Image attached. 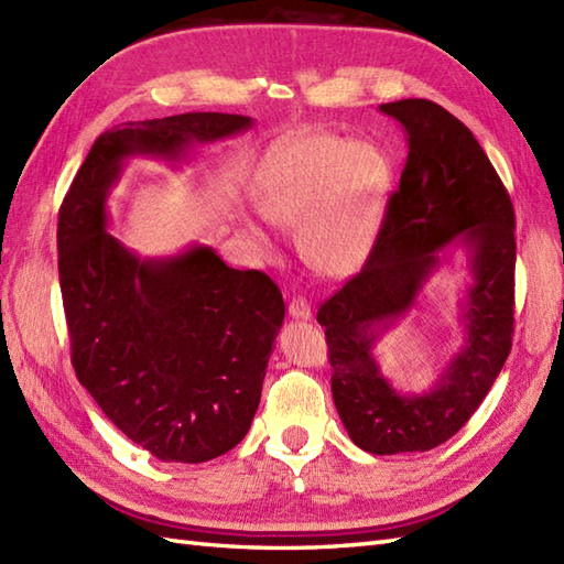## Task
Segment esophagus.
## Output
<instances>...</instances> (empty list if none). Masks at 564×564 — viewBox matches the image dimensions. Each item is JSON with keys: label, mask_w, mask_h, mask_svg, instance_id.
I'll return each mask as SVG.
<instances>
[{"label": "esophagus", "mask_w": 564, "mask_h": 564, "mask_svg": "<svg viewBox=\"0 0 564 564\" xmlns=\"http://www.w3.org/2000/svg\"><path fill=\"white\" fill-rule=\"evenodd\" d=\"M290 315L296 321H308L311 318V301L306 296H292Z\"/></svg>", "instance_id": "obj_1"}]
</instances>
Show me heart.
Instances as JSON below:
<instances>
[{"label": "heart", "mask_w": 564, "mask_h": 564, "mask_svg": "<svg viewBox=\"0 0 564 564\" xmlns=\"http://www.w3.org/2000/svg\"><path fill=\"white\" fill-rule=\"evenodd\" d=\"M392 170L368 143L329 133L292 135L260 160L251 194L274 225L299 227L301 253L325 274H351L370 256L386 215ZM243 231L270 249L268 231L243 219Z\"/></svg>", "instance_id": "b5f03b06"}]
</instances>
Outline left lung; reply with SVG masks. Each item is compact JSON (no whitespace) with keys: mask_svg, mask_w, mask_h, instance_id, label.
<instances>
[{"mask_svg":"<svg viewBox=\"0 0 564 564\" xmlns=\"http://www.w3.org/2000/svg\"><path fill=\"white\" fill-rule=\"evenodd\" d=\"M406 131L400 188L388 200L373 251L318 308L333 366V400L354 445L370 455L425 452L449 441L486 400L514 333V208L474 133L431 100L380 105ZM459 234L473 251L475 284L465 302V347L438 386L400 395L369 349L413 305Z\"/></svg>","mask_w":564,"mask_h":564,"instance_id":"8db88e82","label":"left lung"}]
</instances>
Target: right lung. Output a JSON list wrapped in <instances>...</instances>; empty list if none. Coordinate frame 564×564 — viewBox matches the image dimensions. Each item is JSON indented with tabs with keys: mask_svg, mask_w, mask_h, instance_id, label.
<instances>
[{
	"mask_svg": "<svg viewBox=\"0 0 564 564\" xmlns=\"http://www.w3.org/2000/svg\"><path fill=\"white\" fill-rule=\"evenodd\" d=\"M249 127L241 115L186 112L109 129L59 208V286L76 378L129 441L162 462L200 464L243 441L284 301L265 272L229 268L208 246L133 256L105 229L107 191L129 155L178 160L191 143Z\"/></svg>",
	"mask_w": 564,
	"mask_h": 564,
	"instance_id": "add662e5",
	"label": "right lung"
}]
</instances>
